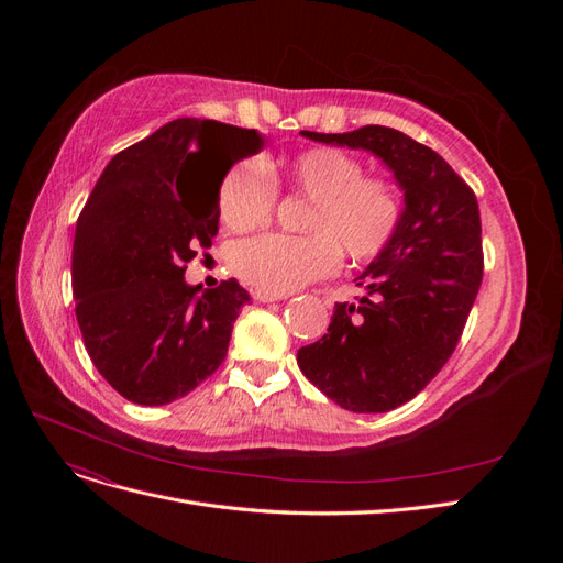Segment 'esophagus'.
Returning <instances> with one entry per match:
<instances>
[{
    "label": "esophagus",
    "instance_id": "esophagus-1",
    "mask_svg": "<svg viewBox=\"0 0 563 563\" xmlns=\"http://www.w3.org/2000/svg\"><path fill=\"white\" fill-rule=\"evenodd\" d=\"M286 294H269V291H253V300L255 302H277V300H284Z\"/></svg>",
    "mask_w": 563,
    "mask_h": 563
}]
</instances>
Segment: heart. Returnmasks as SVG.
<instances>
[{
    "label": "heart",
    "mask_w": 563,
    "mask_h": 563,
    "mask_svg": "<svg viewBox=\"0 0 563 563\" xmlns=\"http://www.w3.org/2000/svg\"><path fill=\"white\" fill-rule=\"evenodd\" d=\"M310 197L302 218L308 234H261L232 249V269L246 284L269 294H291L331 272L340 251L364 263L395 236L404 201L399 187L378 176H362V164L338 147H310L269 166L242 162L220 187V216L234 230L267 223L277 203V185Z\"/></svg>",
    "instance_id": "obj_1"
}]
</instances>
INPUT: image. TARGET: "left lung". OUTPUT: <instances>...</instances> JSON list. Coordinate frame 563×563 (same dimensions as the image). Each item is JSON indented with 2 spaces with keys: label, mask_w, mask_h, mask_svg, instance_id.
<instances>
[{
  "label": "left lung",
  "mask_w": 563,
  "mask_h": 563,
  "mask_svg": "<svg viewBox=\"0 0 563 563\" xmlns=\"http://www.w3.org/2000/svg\"><path fill=\"white\" fill-rule=\"evenodd\" d=\"M305 139L366 150L404 192L401 223L356 277L364 296L335 302L329 333L298 350L312 385L354 413L413 399L449 362L482 284V218L467 183L411 135L389 126Z\"/></svg>",
  "instance_id": "8db88e82"
}]
</instances>
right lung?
I'll use <instances>...</instances> for the list:
<instances>
[{"label": "right lung", "mask_w": 563, "mask_h": 563, "mask_svg": "<svg viewBox=\"0 0 563 563\" xmlns=\"http://www.w3.org/2000/svg\"><path fill=\"white\" fill-rule=\"evenodd\" d=\"M203 134L235 147L216 179L194 164L199 150L191 147ZM263 145L255 129L183 117L119 152L100 174L77 220L73 296L91 362L124 399L172 404L223 364L251 296L236 279L201 291L185 282V263L211 246L228 172Z\"/></svg>", "instance_id": "obj_1"}]
</instances>
